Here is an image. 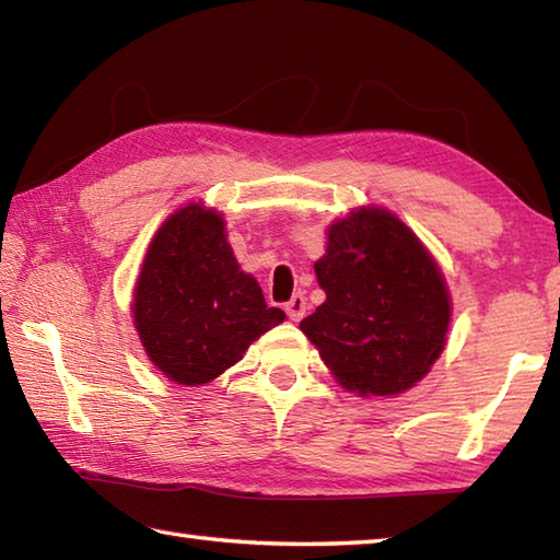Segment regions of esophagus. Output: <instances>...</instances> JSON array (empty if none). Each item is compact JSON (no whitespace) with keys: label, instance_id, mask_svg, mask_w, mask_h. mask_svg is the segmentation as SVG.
<instances>
[{"label":"esophagus","instance_id":"34e87169","mask_svg":"<svg viewBox=\"0 0 560 560\" xmlns=\"http://www.w3.org/2000/svg\"><path fill=\"white\" fill-rule=\"evenodd\" d=\"M283 311L293 319V323H299V319L305 315V295L303 293H295L293 299L283 305Z\"/></svg>","mask_w":560,"mask_h":560}]
</instances>
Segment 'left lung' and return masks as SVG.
Listing matches in <instances>:
<instances>
[{
    "mask_svg": "<svg viewBox=\"0 0 560 560\" xmlns=\"http://www.w3.org/2000/svg\"><path fill=\"white\" fill-rule=\"evenodd\" d=\"M315 273L327 299L301 331L343 389L395 397L431 373L452 301L438 261L397 213L359 207L331 221Z\"/></svg>",
    "mask_w": 560,
    "mask_h": 560,
    "instance_id": "obj_1",
    "label": "left lung"
}]
</instances>
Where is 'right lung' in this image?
Returning <instances> with one entry per match:
<instances>
[{"instance_id":"1","label":"right lung","mask_w":560,"mask_h":560,"mask_svg":"<svg viewBox=\"0 0 560 560\" xmlns=\"http://www.w3.org/2000/svg\"><path fill=\"white\" fill-rule=\"evenodd\" d=\"M132 317L149 361L173 383L197 387L241 361L287 313L267 307L253 273L237 265L223 213L192 201L151 237Z\"/></svg>"}]
</instances>
